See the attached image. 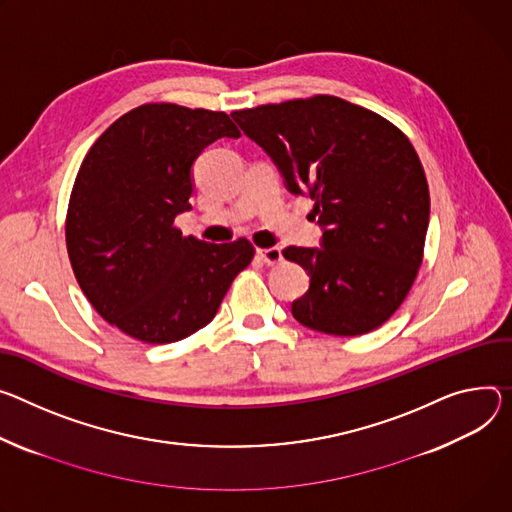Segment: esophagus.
I'll use <instances>...</instances> for the list:
<instances>
[{
    "label": "esophagus",
    "instance_id": "esophagus-1",
    "mask_svg": "<svg viewBox=\"0 0 512 512\" xmlns=\"http://www.w3.org/2000/svg\"><path fill=\"white\" fill-rule=\"evenodd\" d=\"M257 257H259L263 263H267V265H275V263H280V261L284 259V255H282V249H280V247L259 249V251H257Z\"/></svg>",
    "mask_w": 512,
    "mask_h": 512
}]
</instances>
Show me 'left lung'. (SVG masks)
<instances>
[{"label": "left lung", "instance_id": "8db88e82", "mask_svg": "<svg viewBox=\"0 0 512 512\" xmlns=\"http://www.w3.org/2000/svg\"><path fill=\"white\" fill-rule=\"evenodd\" d=\"M284 177L314 200L320 247H288L308 292L292 302L312 331L357 337L404 302L423 261L429 185L408 138L382 116L335 96L230 114Z\"/></svg>", "mask_w": 512, "mask_h": 512}]
</instances>
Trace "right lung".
<instances>
[{
	"mask_svg": "<svg viewBox=\"0 0 512 512\" xmlns=\"http://www.w3.org/2000/svg\"><path fill=\"white\" fill-rule=\"evenodd\" d=\"M239 138L224 112L145 104L120 116L85 155L67 212V251L79 288L143 343L204 329L255 249L212 245L173 226L192 210V167L216 138Z\"/></svg>",
	"mask_w": 512,
	"mask_h": 512,
	"instance_id": "1",
	"label": "right lung"
}]
</instances>
